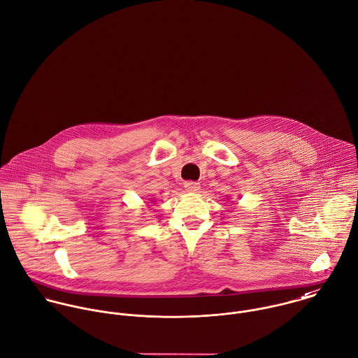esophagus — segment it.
Returning <instances> with one entry per match:
<instances>
[{"instance_id":"esophagus-1","label":"esophagus","mask_w":358,"mask_h":358,"mask_svg":"<svg viewBox=\"0 0 358 358\" xmlns=\"http://www.w3.org/2000/svg\"><path fill=\"white\" fill-rule=\"evenodd\" d=\"M185 189L188 191V192H198L199 191V188H201V185L198 184V182H194V181H188V182H185Z\"/></svg>"}]
</instances>
